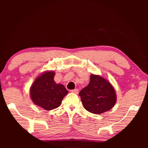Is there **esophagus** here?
<instances>
[{"instance_id": "esophagus-1", "label": "esophagus", "mask_w": 148, "mask_h": 148, "mask_svg": "<svg viewBox=\"0 0 148 148\" xmlns=\"http://www.w3.org/2000/svg\"><path fill=\"white\" fill-rule=\"evenodd\" d=\"M71 92L72 93H74V94H77L78 93H79V91H78L77 89H75V90H72L71 91Z\"/></svg>"}]
</instances>
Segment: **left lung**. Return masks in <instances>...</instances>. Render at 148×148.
<instances>
[{
	"instance_id": "1",
	"label": "left lung",
	"mask_w": 148,
	"mask_h": 148,
	"mask_svg": "<svg viewBox=\"0 0 148 148\" xmlns=\"http://www.w3.org/2000/svg\"><path fill=\"white\" fill-rule=\"evenodd\" d=\"M84 107L93 114H102L113 108L116 102L114 88L102 77L92 74L88 86L80 91Z\"/></svg>"
}]
</instances>
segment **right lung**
<instances>
[{
	"label": "right lung",
	"instance_id": "obj_1",
	"mask_svg": "<svg viewBox=\"0 0 148 148\" xmlns=\"http://www.w3.org/2000/svg\"><path fill=\"white\" fill-rule=\"evenodd\" d=\"M55 73L48 71L38 77L30 88V97L37 106L50 110L58 108L64 97L68 94L63 85L56 84Z\"/></svg>",
	"mask_w": 148,
	"mask_h": 148
}]
</instances>
